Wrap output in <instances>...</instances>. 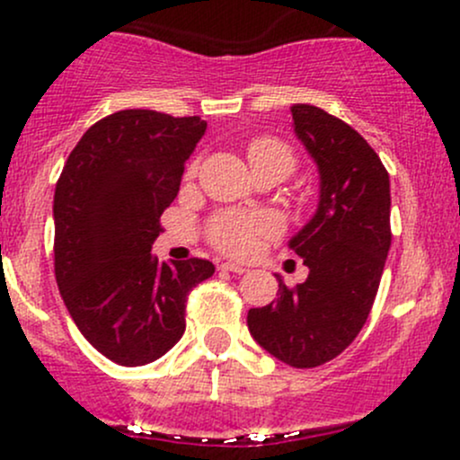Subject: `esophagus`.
Here are the masks:
<instances>
[{"label":"esophagus","instance_id":"esophagus-1","mask_svg":"<svg viewBox=\"0 0 460 460\" xmlns=\"http://www.w3.org/2000/svg\"><path fill=\"white\" fill-rule=\"evenodd\" d=\"M220 270L225 272H234V274H244L246 268L242 266V263H235V261H225L220 263Z\"/></svg>","mask_w":460,"mask_h":460}]
</instances>
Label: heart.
Instances as JSON below:
<instances>
[{"instance_id": "heart-1", "label": "heart", "mask_w": 460, "mask_h": 460, "mask_svg": "<svg viewBox=\"0 0 460 460\" xmlns=\"http://www.w3.org/2000/svg\"><path fill=\"white\" fill-rule=\"evenodd\" d=\"M248 160L251 166H279L285 172L294 168V151L283 140L274 136H257L248 145ZM279 220L268 212L240 214L225 212L212 218L208 226L209 242L229 255L244 257L255 251L263 237H270L279 231Z\"/></svg>"}]
</instances>
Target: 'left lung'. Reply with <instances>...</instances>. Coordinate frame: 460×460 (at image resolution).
Here are the masks:
<instances>
[{
    "label": "left lung",
    "mask_w": 460,
    "mask_h": 460,
    "mask_svg": "<svg viewBox=\"0 0 460 460\" xmlns=\"http://www.w3.org/2000/svg\"><path fill=\"white\" fill-rule=\"evenodd\" d=\"M294 131L320 168L318 212L289 242L307 281L248 311V331L292 367H318L366 324L392 246L389 172L358 131L315 105H292Z\"/></svg>",
    "instance_id": "8db88e82"
}]
</instances>
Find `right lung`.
I'll return each instance as SVG.
<instances>
[{
  "mask_svg": "<svg viewBox=\"0 0 460 460\" xmlns=\"http://www.w3.org/2000/svg\"><path fill=\"white\" fill-rule=\"evenodd\" d=\"M208 123L120 110L71 151L54 194V268L82 335L119 366H145L181 340L188 294L214 274L199 257L157 261L164 209Z\"/></svg>",
  "mask_w": 460,
  "mask_h": 460,
  "instance_id": "obj_1",
  "label": "right lung"
}]
</instances>
